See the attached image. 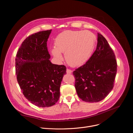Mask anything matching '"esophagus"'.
I'll use <instances>...</instances> for the list:
<instances>
[{"instance_id": "obj_1", "label": "esophagus", "mask_w": 133, "mask_h": 133, "mask_svg": "<svg viewBox=\"0 0 133 133\" xmlns=\"http://www.w3.org/2000/svg\"><path fill=\"white\" fill-rule=\"evenodd\" d=\"M71 72H72L71 70H70L69 69H66V73L67 74H71Z\"/></svg>"}]
</instances>
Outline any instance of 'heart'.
Wrapping results in <instances>:
<instances>
[{
	"label": "heart",
	"mask_w": 133,
	"mask_h": 133,
	"mask_svg": "<svg viewBox=\"0 0 133 133\" xmlns=\"http://www.w3.org/2000/svg\"><path fill=\"white\" fill-rule=\"evenodd\" d=\"M96 36L89 31L66 30L56 37L51 53L58 59L65 54L67 62L73 66L81 65L90 58L94 50Z\"/></svg>",
	"instance_id": "obj_1"
}]
</instances>
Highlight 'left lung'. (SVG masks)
Wrapping results in <instances>:
<instances>
[{"label":"left lung","instance_id":"1","mask_svg":"<svg viewBox=\"0 0 133 133\" xmlns=\"http://www.w3.org/2000/svg\"><path fill=\"white\" fill-rule=\"evenodd\" d=\"M117 62L106 39L98 33L95 51L85 64L73 72L79 97L94 103L105 98L114 87Z\"/></svg>","mask_w":133,"mask_h":133}]
</instances>
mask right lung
Listing matches in <instances>:
<instances>
[{
  "label": "right lung",
  "instance_id": "add662e5",
  "mask_svg": "<svg viewBox=\"0 0 133 133\" xmlns=\"http://www.w3.org/2000/svg\"><path fill=\"white\" fill-rule=\"evenodd\" d=\"M51 30L29 35L22 43L15 58V73L26 99L39 107H49L57 103L63 75L64 65L52 64L47 47Z\"/></svg>",
  "mask_w": 133,
  "mask_h": 133
}]
</instances>
